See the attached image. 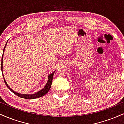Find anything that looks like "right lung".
I'll list each match as a JSON object with an SVG mask.
<instances>
[{"mask_svg": "<svg viewBox=\"0 0 124 124\" xmlns=\"http://www.w3.org/2000/svg\"><path fill=\"white\" fill-rule=\"evenodd\" d=\"M7 43H8V41L6 43L5 46L3 49V55L2 57V62H1V69H2V75L3 76V79H4V81H5V83L6 85V86L8 87V89H10V90L11 92H12L14 94H15L16 96H17L18 97L21 98H23V99H37V98H39L41 97H42L44 96H45L46 93L49 92V90H50V88L51 87V85H52V79H53V76H54V74L55 72V71L51 73V74H49L48 75V81L46 82V85H45V86L44 87V88L40 90L39 91L37 92L34 94H21V93H18L17 92H15L13 90H12L10 87L8 85V84L7 83L6 81L5 78H4V75H3V55H4V52H5V49L6 48V46Z\"/></svg>", "mask_w": 124, "mask_h": 124, "instance_id": "obj_1", "label": "right lung"}]
</instances>
